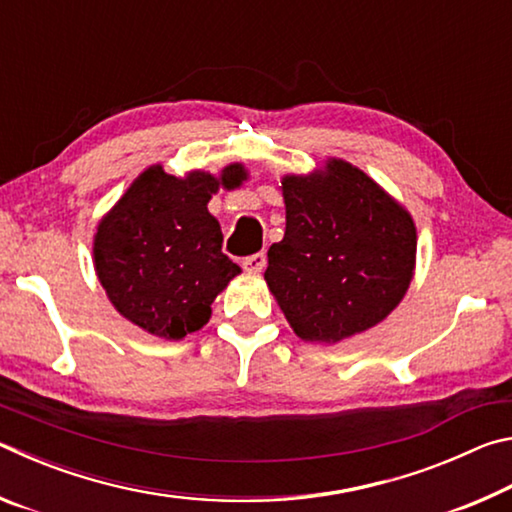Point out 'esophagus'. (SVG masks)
<instances>
[{
    "instance_id": "obj_1",
    "label": "esophagus",
    "mask_w": 512,
    "mask_h": 512,
    "mask_svg": "<svg viewBox=\"0 0 512 512\" xmlns=\"http://www.w3.org/2000/svg\"><path fill=\"white\" fill-rule=\"evenodd\" d=\"M266 266V255L264 253H255L244 259V268L248 273H262Z\"/></svg>"
}]
</instances>
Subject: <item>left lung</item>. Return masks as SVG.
Wrapping results in <instances>:
<instances>
[{
	"mask_svg": "<svg viewBox=\"0 0 512 512\" xmlns=\"http://www.w3.org/2000/svg\"><path fill=\"white\" fill-rule=\"evenodd\" d=\"M280 189L287 230L264 280L296 336L334 345L386 320L415 275L411 212L341 158L284 173Z\"/></svg>",
	"mask_w": 512,
	"mask_h": 512,
	"instance_id": "left-lung-1",
	"label": "left lung"
}]
</instances>
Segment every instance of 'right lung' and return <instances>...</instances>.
Listing matches in <instances>:
<instances>
[{
  "instance_id": "obj_1",
  "label": "right lung",
  "mask_w": 512,
  "mask_h": 512,
  "mask_svg": "<svg viewBox=\"0 0 512 512\" xmlns=\"http://www.w3.org/2000/svg\"><path fill=\"white\" fill-rule=\"evenodd\" d=\"M248 178L244 164L230 162L183 176L151 164L133 180L92 239L94 273L119 316L164 341L207 325L212 302L241 273L221 253V225L207 203Z\"/></svg>"
}]
</instances>
